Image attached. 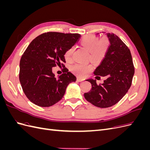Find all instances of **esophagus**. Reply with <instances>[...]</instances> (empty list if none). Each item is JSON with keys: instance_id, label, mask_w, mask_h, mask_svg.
Segmentation results:
<instances>
[{"instance_id": "1", "label": "esophagus", "mask_w": 150, "mask_h": 150, "mask_svg": "<svg viewBox=\"0 0 150 150\" xmlns=\"http://www.w3.org/2000/svg\"><path fill=\"white\" fill-rule=\"evenodd\" d=\"M84 81V79L83 78H77V81H78V82H81V81Z\"/></svg>"}]
</instances>
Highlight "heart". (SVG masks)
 <instances>
[{"mask_svg":"<svg viewBox=\"0 0 150 150\" xmlns=\"http://www.w3.org/2000/svg\"><path fill=\"white\" fill-rule=\"evenodd\" d=\"M80 44L83 48L89 52V59L94 62H101L105 57L110 46V40L107 37H103L100 40L93 35H86L81 39ZM74 47H69L64 53V58L67 62L72 60ZM71 71L74 74L83 77L93 69L91 64H76L71 67Z\"/></svg>","mask_w":150,"mask_h":150,"instance_id":"1","label":"heart"}]
</instances>
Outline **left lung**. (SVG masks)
<instances>
[{
    "instance_id": "obj_1",
    "label": "left lung",
    "mask_w": 150,
    "mask_h": 150,
    "mask_svg": "<svg viewBox=\"0 0 150 150\" xmlns=\"http://www.w3.org/2000/svg\"><path fill=\"white\" fill-rule=\"evenodd\" d=\"M110 46L106 55L95 71L96 77L107 76L103 84L89 79L92 88L84 94L85 99L96 107L106 108L119 102L130 88L134 67L129 49L114 34L107 33ZM100 78V77H99Z\"/></svg>"
}]
</instances>
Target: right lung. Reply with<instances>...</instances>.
<instances>
[{"label":"right lung","mask_w":150,"mask_h":150,"mask_svg":"<svg viewBox=\"0 0 150 150\" xmlns=\"http://www.w3.org/2000/svg\"><path fill=\"white\" fill-rule=\"evenodd\" d=\"M79 34L56 32L44 33L35 38L27 47L20 61L19 81L29 100L40 107H49L64 96L67 86L76 81L68 72L56 79L52 67L65 66L64 53L80 38Z\"/></svg>","instance_id":"right-lung-1"}]
</instances>
